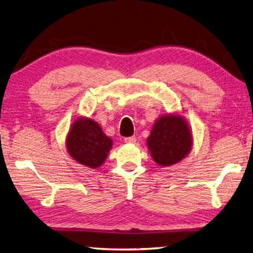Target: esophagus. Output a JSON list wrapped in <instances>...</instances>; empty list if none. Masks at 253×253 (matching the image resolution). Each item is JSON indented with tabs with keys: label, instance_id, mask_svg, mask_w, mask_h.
<instances>
[{
	"label": "esophagus",
	"instance_id": "34e87169",
	"mask_svg": "<svg viewBox=\"0 0 253 253\" xmlns=\"http://www.w3.org/2000/svg\"><path fill=\"white\" fill-rule=\"evenodd\" d=\"M125 142H128V144H134V142H136V137H135V136L126 137V138H125Z\"/></svg>",
	"mask_w": 253,
	"mask_h": 253
}]
</instances>
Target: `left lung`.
Returning <instances> with one entry per match:
<instances>
[{"instance_id":"1","label":"left lung","mask_w":253,"mask_h":253,"mask_svg":"<svg viewBox=\"0 0 253 253\" xmlns=\"http://www.w3.org/2000/svg\"><path fill=\"white\" fill-rule=\"evenodd\" d=\"M151 156L160 166L167 167L186 157L192 146V137L186 121L166 115L157 119L147 139Z\"/></svg>"}]
</instances>
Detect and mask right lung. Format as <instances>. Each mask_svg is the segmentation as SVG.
Wrapping results in <instances>:
<instances>
[{"instance_id": "add662e5", "label": "right lung", "mask_w": 253, "mask_h": 253, "mask_svg": "<svg viewBox=\"0 0 253 253\" xmlns=\"http://www.w3.org/2000/svg\"><path fill=\"white\" fill-rule=\"evenodd\" d=\"M112 139L104 134L93 119L79 118L73 124L66 139L70 155L76 162L89 168H97L112 148Z\"/></svg>"}]
</instances>
